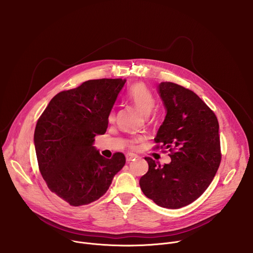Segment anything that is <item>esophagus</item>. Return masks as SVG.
<instances>
[{
  "mask_svg": "<svg viewBox=\"0 0 253 253\" xmlns=\"http://www.w3.org/2000/svg\"><path fill=\"white\" fill-rule=\"evenodd\" d=\"M136 158H137V156H135V155H133V154H129V155H126V161H127V163H130L131 161L135 160Z\"/></svg>",
  "mask_w": 253,
  "mask_h": 253,
  "instance_id": "esophagus-1",
  "label": "esophagus"
}]
</instances>
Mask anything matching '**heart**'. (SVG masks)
<instances>
[{
    "label": "heart",
    "instance_id": "1",
    "mask_svg": "<svg viewBox=\"0 0 253 253\" xmlns=\"http://www.w3.org/2000/svg\"><path fill=\"white\" fill-rule=\"evenodd\" d=\"M129 99L135 105L137 109L146 116L151 113L155 103L152 93L145 85L141 83L135 84L131 88L129 91ZM113 115H111V117ZM136 142L137 141L130 142V147L132 149H136Z\"/></svg>",
    "mask_w": 253,
    "mask_h": 253
}]
</instances>
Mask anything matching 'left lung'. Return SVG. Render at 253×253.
I'll list each match as a JSON object with an SVG mask.
<instances>
[{
  "label": "left lung",
  "mask_w": 253,
  "mask_h": 253,
  "mask_svg": "<svg viewBox=\"0 0 253 253\" xmlns=\"http://www.w3.org/2000/svg\"><path fill=\"white\" fill-rule=\"evenodd\" d=\"M157 92L166 116L154 140L169 149L171 162L161 166L146 157L149 169L139 184L157 205L178 209L195 201L217 172L221 160L219 125L194 92L171 82H161Z\"/></svg>",
  "instance_id": "1"
}]
</instances>
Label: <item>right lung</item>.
I'll return each mask as SVG.
<instances>
[{"mask_svg": "<svg viewBox=\"0 0 253 253\" xmlns=\"http://www.w3.org/2000/svg\"><path fill=\"white\" fill-rule=\"evenodd\" d=\"M126 79L89 80L57 94L36 125L34 144L49 189L72 206L99 199L125 165L123 153L103 157L94 137L105 134L108 118Z\"/></svg>", "mask_w": 253, "mask_h": 253, "instance_id": "obj_1", "label": "right lung"}]
</instances>
